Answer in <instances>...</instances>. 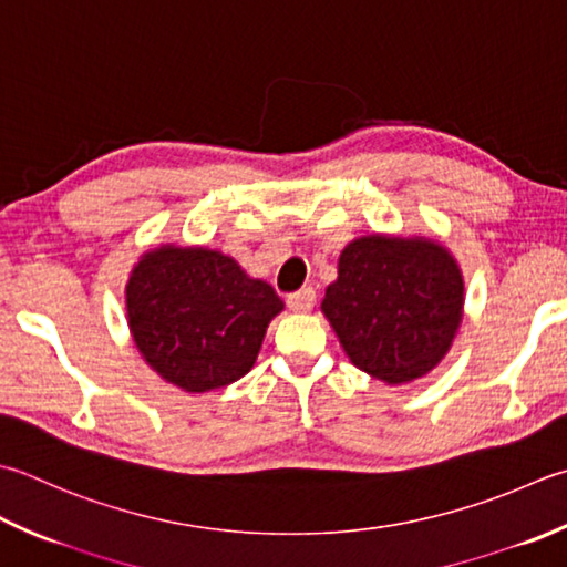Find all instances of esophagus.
I'll return each mask as SVG.
<instances>
[{"instance_id": "34e87169", "label": "esophagus", "mask_w": 567, "mask_h": 567, "mask_svg": "<svg viewBox=\"0 0 567 567\" xmlns=\"http://www.w3.org/2000/svg\"><path fill=\"white\" fill-rule=\"evenodd\" d=\"M315 305H317V292L312 287H302L299 292H292L287 297V307H290L292 312H312Z\"/></svg>"}]
</instances>
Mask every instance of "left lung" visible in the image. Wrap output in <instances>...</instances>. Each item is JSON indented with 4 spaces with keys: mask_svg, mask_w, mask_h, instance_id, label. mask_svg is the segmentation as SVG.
<instances>
[{
    "mask_svg": "<svg viewBox=\"0 0 567 567\" xmlns=\"http://www.w3.org/2000/svg\"><path fill=\"white\" fill-rule=\"evenodd\" d=\"M337 270L321 315L357 369L405 385L447 357L464 317V277L440 240L371 233L341 250Z\"/></svg>",
    "mask_w": 567,
    "mask_h": 567,
    "instance_id": "left-lung-1",
    "label": "left lung"
}]
</instances>
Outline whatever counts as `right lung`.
I'll return each mask as SVG.
<instances>
[{
  "instance_id": "right-lung-1",
  "label": "right lung",
  "mask_w": 567,
  "mask_h": 567,
  "mask_svg": "<svg viewBox=\"0 0 567 567\" xmlns=\"http://www.w3.org/2000/svg\"><path fill=\"white\" fill-rule=\"evenodd\" d=\"M125 307L150 369L186 393H208L252 369L285 302L226 252L162 243L130 270Z\"/></svg>"
}]
</instances>
